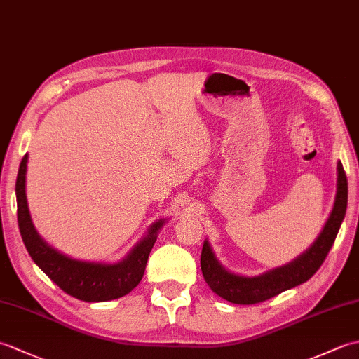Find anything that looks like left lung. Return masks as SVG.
Segmentation results:
<instances>
[{
	"mask_svg": "<svg viewBox=\"0 0 359 359\" xmlns=\"http://www.w3.org/2000/svg\"><path fill=\"white\" fill-rule=\"evenodd\" d=\"M338 179H337V196L329 219L319 233L316 241L304 251L302 255L294 257L292 262L265 271L259 276H242L236 274L219 262L215 251H212L208 239H205L201 255V266L205 282L217 296L233 304H257L278 296L285 290L293 288L307 282L323 265L324 259L329 255L337 234L341 228L342 220L346 217L347 210V177L342 163L338 160Z\"/></svg>",
	"mask_w": 359,
	"mask_h": 359,
	"instance_id": "obj_1",
	"label": "left lung"
}]
</instances>
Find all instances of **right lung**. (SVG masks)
<instances>
[{"instance_id":"add662e5","label":"right lung","mask_w":359,"mask_h":359,"mask_svg":"<svg viewBox=\"0 0 359 359\" xmlns=\"http://www.w3.org/2000/svg\"><path fill=\"white\" fill-rule=\"evenodd\" d=\"M27 160L29 154L22 157L20 163L15 194H17L20 233L32 261L65 293L80 301L104 302L133 292L143 278L148 256L168 219L156 220L147 234L118 262L80 261V259L63 255L41 238L30 217L26 196Z\"/></svg>"}]
</instances>
